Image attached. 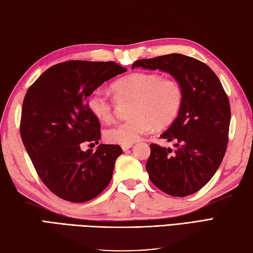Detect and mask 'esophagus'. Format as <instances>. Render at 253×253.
<instances>
[{"label": "esophagus", "instance_id": "34e87169", "mask_svg": "<svg viewBox=\"0 0 253 253\" xmlns=\"http://www.w3.org/2000/svg\"><path fill=\"white\" fill-rule=\"evenodd\" d=\"M132 145H133V144H123V145H122V150H123V151H127L128 149H131Z\"/></svg>", "mask_w": 253, "mask_h": 253}]
</instances>
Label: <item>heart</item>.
Segmentation results:
<instances>
[{"label": "heart", "mask_w": 253, "mask_h": 253, "mask_svg": "<svg viewBox=\"0 0 253 253\" xmlns=\"http://www.w3.org/2000/svg\"><path fill=\"white\" fill-rule=\"evenodd\" d=\"M119 104L131 103V119L104 130V139L112 144H132L152 128L170 126L182 110L184 90L174 78H163L155 73H134L114 82L111 85ZM117 103L101 91L88 98V109L101 122H110Z\"/></svg>", "instance_id": "1"}]
</instances>
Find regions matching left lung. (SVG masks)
Masks as SVG:
<instances>
[{
    "label": "left lung",
    "mask_w": 253,
    "mask_h": 253,
    "mask_svg": "<svg viewBox=\"0 0 253 253\" xmlns=\"http://www.w3.org/2000/svg\"><path fill=\"white\" fill-rule=\"evenodd\" d=\"M135 67L166 71L184 90L182 110L161 135L175 142V150L150 145L145 169L151 182L174 197L196 193L215 175L227 150L230 103L225 89L209 66L182 54L136 60Z\"/></svg>",
    "instance_id": "8db88e82"
}]
</instances>
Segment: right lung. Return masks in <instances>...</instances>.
Instances as JSON below:
<instances>
[{"label":"right lung","mask_w":253,"mask_h":253,"mask_svg":"<svg viewBox=\"0 0 253 253\" xmlns=\"http://www.w3.org/2000/svg\"><path fill=\"white\" fill-rule=\"evenodd\" d=\"M126 69L113 61L69 60L51 66L28 88L23 101L21 137L42 182L52 194L84 203L101 194L112 178L120 145L100 144V122L85 99ZM93 144V143H91Z\"/></svg>","instance_id":"1"}]
</instances>
